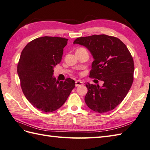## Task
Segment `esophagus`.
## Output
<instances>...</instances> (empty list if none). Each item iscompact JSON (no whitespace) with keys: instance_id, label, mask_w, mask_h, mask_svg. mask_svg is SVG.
I'll list each match as a JSON object with an SVG mask.
<instances>
[{"instance_id":"esophagus-1","label":"esophagus","mask_w":150,"mask_h":150,"mask_svg":"<svg viewBox=\"0 0 150 150\" xmlns=\"http://www.w3.org/2000/svg\"><path fill=\"white\" fill-rule=\"evenodd\" d=\"M82 82L81 81H76L75 82V86L77 87V86H81L82 84Z\"/></svg>"}]
</instances>
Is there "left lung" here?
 Listing matches in <instances>:
<instances>
[{
	"label": "left lung",
	"mask_w": 150,
	"mask_h": 150,
	"mask_svg": "<svg viewBox=\"0 0 150 150\" xmlns=\"http://www.w3.org/2000/svg\"><path fill=\"white\" fill-rule=\"evenodd\" d=\"M74 43L86 47L93 55L89 77L103 82L102 87L86 83V105L98 113L113 110L127 96L134 81V63L130 52L120 39L105 34L78 38Z\"/></svg>",
	"instance_id": "8db88e82"
}]
</instances>
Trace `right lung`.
<instances>
[{
	"label": "right lung",
	"mask_w": 150,
	"mask_h": 150,
	"mask_svg": "<svg viewBox=\"0 0 150 150\" xmlns=\"http://www.w3.org/2000/svg\"><path fill=\"white\" fill-rule=\"evenodd\" d=\"M68 41L60 37L38 38L21 53L17 67L21 88L27 100L42 112L60 108L75 87L70 78L59 82L53 76L54 68L61 62Z\"/></svg>",
	"instance_id": "1"
}]
</instances>
